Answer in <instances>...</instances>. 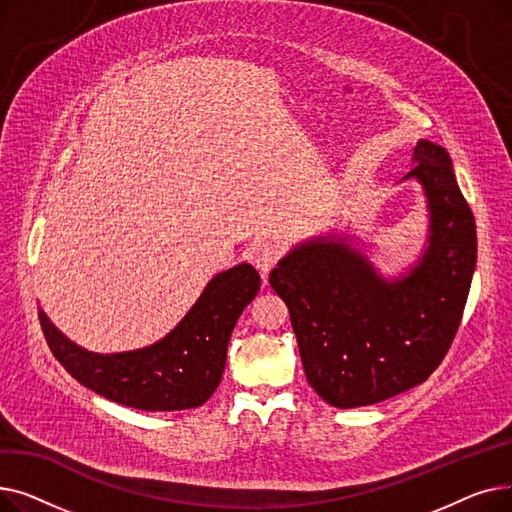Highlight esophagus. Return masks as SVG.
Returning <instances> with one entry per match:
<instances>
[{"label": "esophagus", "mask_w": 512, "mask_h": 512, "mask_svg": "<svg viewBox=\"0 0 512 512\" xmlns=\"http://www.w3.org/2000/svg\"><path fill=\"white\" fill-rule=\"evenodd\" d=\"M280 257H282V247L278 242L261 240L253 247V263L257 265V270L261 272L263 278L270 274V270L280 261Z\"/></svg>", "instance_id": "esophagus-1"}]
</instances>
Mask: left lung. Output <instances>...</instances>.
<instances>
[{
	"mask_svg": "<svg viewBox=\"0 0 512 512\" xmlns=\"http://www.w3.org/2000/svg\"><path fill=\"white\" fill-rule=\"evenodd\" d=\"M432 234L411 274L388 282L328 236L288 253L270 274L297 334L307 382L338 409L367 407L423 384L461 326L477 261L475 218L444 147L413 151Z\"/></svg>",
	"mask_w": 512,
	"mask_h": 512,
	"instance_id": "1",
	"label": "left lung"
}]
</instances>
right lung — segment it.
Segmentation results:
<instances>
[{"instance_id":"right-lung-1","label":"right lung","mask_w":512,"mask_h":512,"mask_svg":"<svg viewBox=\"0 0 512 512\" xmlns=\"http://www.w3.org/2000/svg\"><path fill=\"white\" fill-rule=\"evenodd\" d=\"M259 286L249 263L218 274L164 340L132 353H87L43 311L39 321L53 357L85 388L130 409L184 411L201 407L220 386L230 334Z\"/></svg>"}]
</instances>
